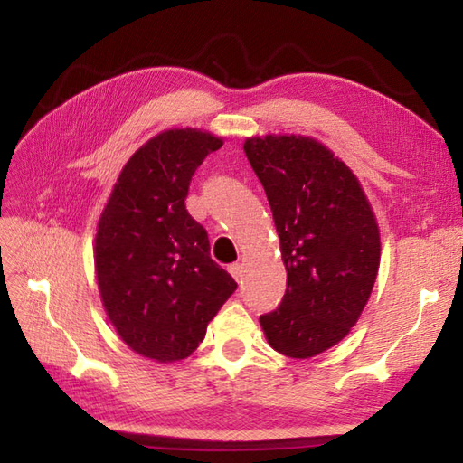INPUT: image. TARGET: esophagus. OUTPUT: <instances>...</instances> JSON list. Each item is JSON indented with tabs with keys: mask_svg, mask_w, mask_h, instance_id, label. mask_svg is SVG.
Wrapping results in <instances>:
<instances>
[{
	"mask_svg": "<svg viewBox=\"0 0 463 463\" xmlns=\"http://www.w3.org/2000/svg\"><path fill=\"white\" fill-rule=\"evenodd\" d=\"M230 274L235 278L237 284H243V264L241 262L230 264Z\"/></svg>",
	"mask_w": 463,
	"mask_h": 463,
	"instance_id": "obj_1",
	"label": "esophagus"
}]
</instances>
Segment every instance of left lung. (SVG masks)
Segmentation results:
<instances>
[{"label": "left lung", "mask_w": 463, "mask_h": 463, "mask_svg": "<svg viewBox=\"0 0 463 463\" xmlns=\"http://www.w3.org/2000/svg\"><path fill=\"white\" fill-rule=\"evenodd\" d=\"M243 150L269 199L288 282L260 315L266 340L307 359L344 340L365 309L381 264L376 218L357 177L309 137L247 138Z\"/></svg>", "instance_id": "1"}]
</instances>
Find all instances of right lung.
<instances>
[{"instance_id":"add662e5","label":"right lung","mask_w":463,"mask_h":463,"mask_svg":"<svg viewBox=\"0 0 463 463\" xmlns=\"http://www.w3.org/2000/svg\"><path fill=\"white\" fill-rule=\"evenodd\" d=\"M222 145L197 129L150 138L125 164L98 222L94 264L104 309L143 357H189L237 289L210 259L208 233L185 206L193 174Z\"/></svg>"}]
</instances>
